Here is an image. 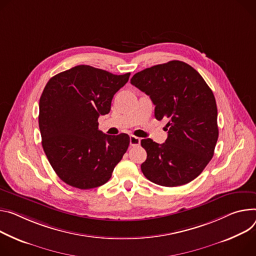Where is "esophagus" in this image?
Returning <instances> with one entry per match:
<instances>
[{
  "label": "esophagus",
  "instance_id": "obj_1",
  "mask_svg": "<svg viewBox=\"0 0 256 256\" xmlns=\"http://www.w3.org/2000/svg\"><path fill=\"white\" fill-rule=\"evenodd\" d=\"M140 143H141V138H138V136H130V146H138L140 145Z\"/></svg>",
  "mask_w": 256,
  "mask_h": 256
}]
</instances>
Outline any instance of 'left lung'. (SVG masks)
I'll return each mask as SVG.
<instances>
[{"instance_id":"obj_1","label":"left lung","mask_w":256,"mask_h":256,"mask_svg":"<svg viewBox=\"0 0 256 256\" xmlns=\"http://www.w3.org/2000/svg\"><path fill=\"white\" fill-rule=\"evenodd\" d=\"M130 84L151 98L157 120H168L166 143L141 141L147 152L141 166L144 176L164 187L190 182L212 160L218 142L212 90L192 66L178 60L146 68Z\"/></svg>"}]
</instances>
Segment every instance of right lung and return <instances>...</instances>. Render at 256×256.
I'll list each match as a JSON object with an SVG mask.
<instances>
[{
	"label": "right lung",
	"mask_w": 256,
	"mask_h": 256,
	"mask_svg": "<svg viewBox=\"0 0 256 256\" xmlns=\"http://www.w3.org/2000/svg\"><path fill=\"white\" fill-rule=\"evenodd\" d=\"M130 76L78 65L46 84L38 114L42 146L67 184L82 190L104 184L126 152L128 134H103L98 118L109 113L113 96Z\"/></svg>",
	"instance_id": "obj_1"
}]
</instances>
